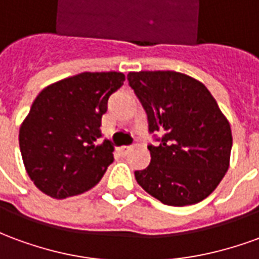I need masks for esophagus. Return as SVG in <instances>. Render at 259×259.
Listing matches in <instances>:
<instances>
[{
  "label": "esophagus",
  "instance_id": "1",
  "mask_svg": "<svg viewBox=\"0 0 259 259\" xmlns=\"http://www.w3.org/2000/svg\"><path fill=\"white\" fill-rule=\"evenodd\" d=\"M129 151H130V147L127 146H122L116 148V152H118V155H120V157H124V155H126Z\"/></svg>",
  "mask_w": 259,
  "mask_h": 259
}]
</instances>
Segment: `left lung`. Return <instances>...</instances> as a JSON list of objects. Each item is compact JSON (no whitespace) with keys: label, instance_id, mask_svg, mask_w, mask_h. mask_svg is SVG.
Returning a JSON list of instances; mask_svg holds the SVG:
<instances>
[{"label":"left lung","instance_id":"left-lung-1","mask_svg":"<svg viewBox=\"0 0 259 259\" xmlns=\"http://www.w3.org/2000/svg\"><path fill=\"white\" fill-rule=\"evenodd\" d=\"M130 87L148 116L151 162L136 170L137 183L172 206L197 204L215 190L230 165L233 144L228 118L201 81L174 70L127 74Z\"/></svg>","mask_w":259,"mask_h":259}]
</instances>
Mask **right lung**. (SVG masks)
<instances>
[{
  "label": "right lung",
  "instance_id": "add662e5",
  "mask_svg": "<svg viewBox=\"0 0 259 259\" xmlns=\"http://www.w3.org/2000/svg\"><path fill=\"white\" fill-rule=\"evenodd\" d=\"M120 72H83L47 85L19 129L26 172L57 200L90 190L113 162V147L101 137L109 96L123 84Z\"/></svg>",
  "mask_w": 259,
  "mask_h": 259
}]
</instances>
